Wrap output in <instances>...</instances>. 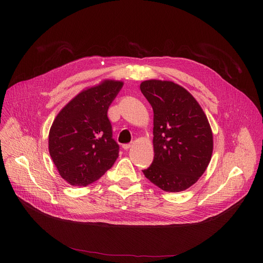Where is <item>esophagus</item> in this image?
I'll list each match as a JSON object with an SVG mask.
<instances>
[{"label":"esophagus","instance_id":"esophagus-1","mask_svg":"<svg viewBox=\"0 0 263 263\" xmlns=\"http://www.w3.org/2000/svg\"><path fill=\"white\" fill-rule=\"evenodd\" d=\"M131 146H132L131 144H123V145H122V148H123L124 150H128L129 148H131Z\"/></svg>","mask_w":263,"mask_h":263}]
</instances>
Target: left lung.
I'll return each mask as SVG.
<instances>
[{
	"mask_svg": "<svg viewBox=\"0 0 263 263\" xmlns=\"http://www.w3.org/2000/svg\"><path fill=\"white\" fill-rule=\"evenodd\" d=\"M141 91L154 109L155 159L143 173L165 192H181L198 181L211 161L213 134L203 109L184 87L147 80Z\"/></svg>",
	"mask_w": 263,
	"mask_h": 263,
	"instance_id": "1",
	"label": "left lung"
}]
</instances>
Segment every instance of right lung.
Returning a JSON list of instances; mask_svg holds the SVG:
<instances>
[{"label":"right lung","mask_w":263,"mask_h":263,"mask_svg":"<svg viewBox=\"0 0 263 263\" xmlns=\"http://www.w3.org/2000/svg\"><path fill=\"white\" fill-rule=\"evenodd\" d=\"M123 85L103 80L86 87L69 101L53 120L49 153L66 182L86 186L102 177L118 158L107 109Z\"/></svg>","instance_id":"obj_1"}]
</instances>
